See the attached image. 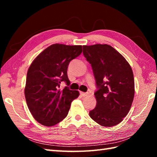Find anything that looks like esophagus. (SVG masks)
<instances>
[{"mask_svg":"<svg viewBox=\"0 0 157 157\" xmlns=\"http://www.w3.org/2000/svg\"><path fill=\"white\" fill-rule=\"evenodd\" d=\"M79 93H80L81 96H88V93H87V92H80Z\"/></svg>","mask_w":157,"mask_h":157,"instance_id":"obj_1","label":"esophagus"}]
</instances>
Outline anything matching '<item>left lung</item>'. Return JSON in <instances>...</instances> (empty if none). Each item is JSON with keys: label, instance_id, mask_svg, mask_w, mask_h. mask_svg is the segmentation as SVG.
<instances>
[{"label": "left lung", "instance_id": "obj_1", "mask_svg": "<svg viewBox=\"0 0 157 157\" xmlns=\"http://www.w3.org/2000/svg\"><path fill=\"white\" fill-rule=\"evenodd\" d=\"M91 64L97 90L96 107L90 117L102 126L113 127L128 115L134 97V78L125 59L108 44L83 46Z\"/></svg>", "mask_w": 157, "mask_h": 157}]
</instances>
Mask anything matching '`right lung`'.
Returning <instances> with one entry per match:
<instances>
[{"instance_id": "1", "label": "right lung", "mask_w": 157, "mask_h": 157, "mask_svg": "<svg viewBox=\"0 0 157 157\" xmlns=\"http://www.w3.org/2000/svg\"><path fill=\"white\" fill-rule=\"evenodd\" d=\"M82 52L80 45L52 44L38 55L29 66L25 87V96L29 111L40 124L52 126L64 119L78 90L67 86L60 90L61 82L70 84L67 67L70 61Z\"/></svg>"}]
</instances>
